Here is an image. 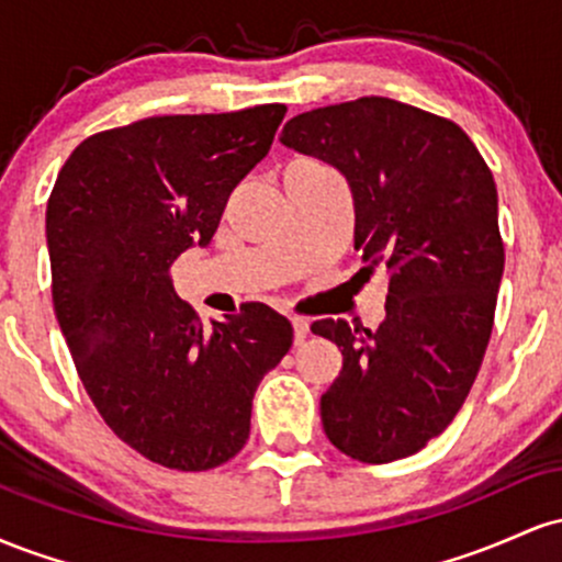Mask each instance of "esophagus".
<instances>
[{
    "mask_svg": "<svg viewBox=\"0 0 562 562\" xmlns=\"http://www.w3.org/2000/svg\"><path fill=\"white\" fill-rule=\"evenodd\" d=\"M290 322H293V335H295V344L301 346L303 340L308 338V322L303 319V317H293V319H290Z\"/></svg>",
    "mask_w": 562,
    "mask_h": 562,
    "instance_id": "1",
    "label": "esophagus"
}]
</instances>
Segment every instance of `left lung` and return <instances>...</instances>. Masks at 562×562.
<instances>
[{
	"label": "left lung",
	"instance_id": "1",
	"mask_svg": "<svg viewBox=\"0 0 562 562\" xmlns=\"http://www.w3.org/2000/svg\"><path fill=\"white\" fill-rule=\"evenodd\" d=\"M282 142L344 173L359 274H391L375 333L312 325L344 353L319 404L325 434L351 460H402L449 428L492 338L505 272L492 169L454 121L389 97L295 115Z\"/></svg>",
	"mask_w": 562,
	"mask_h": 562
}]
</instances>
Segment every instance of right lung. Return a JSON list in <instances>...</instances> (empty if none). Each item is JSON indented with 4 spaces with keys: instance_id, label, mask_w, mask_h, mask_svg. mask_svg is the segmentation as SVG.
<instances>
[{
    "instance_id": "obj_1",
    "label": "right lung",
    "mask_w": 562,
    "mask_h": 562,
    "mask_svg": "<svg viewBox=\"0 0 562 562\" xmlns=\"http://www.w3.org/2000/svg\"><path fill=\"white\" fill-rule=\"evenodd\" d=\"M285 105L153 115L87 137L47 200L55 317L108 428L156 465L198 473L245 447L261 378L290 322L243 303L205 330L169 280L205 245L240 179L269 153Z\"/></svg>"
}]
</instances>
